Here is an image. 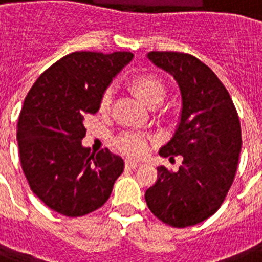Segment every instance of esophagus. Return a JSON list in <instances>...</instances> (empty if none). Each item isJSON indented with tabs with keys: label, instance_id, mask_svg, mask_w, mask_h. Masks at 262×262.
Here are the masks:
<instances>
[{
	"label": "esophagus",
	"instance_id": "34e87169",
	"mask_svg": "<svg viewBox=\"0 0 262 262\" xmlns=\"http://www.w3.org/2000/svg\"><path fill=\"white\" fill-rule=\"evenodd\" d=\"M125 166H126L127 168H132V170H135V168L139 167L140 163H137V162H133V160H126V162H125Z\"/></svg>",
	"mask_w": 262,
	"mask_h": 262
}]
</instances>
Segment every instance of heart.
<instances>
[{
    "label": "heart",
    "instance_id": "obj_1",
    "mask_svg": "<svg viewBox=\"0 0 262 262\" xmlns=\"http://www.w3.org/2000/svg\"><path fill=\"white\" fill-rule=\"evenodd\" d=\"M133 94L143 100L147 106L156 107L163 102L167 95V88L163 80L151 73H143L133 77L129 83ZM113 103V91L108 88L100 98V110L107 111ZM117 147L127 156H141L147 151V139L139 133H122L117 139Z\"/></svg>",
    "mask_w": 262,
    "mask_h": 262
}]
</instances>
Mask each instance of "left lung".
<instances>
[{
  "label": "left lung",
  "instance_id": "1",
  "mask_svg": "<svg viewBox=\"0 0 262 262\" xmlns=\"http://www.w3.org/2000/svg\"><path fill=\"white\" fill-rule=\"evenodd\" d=\"M148 59L177 80L182 96L179 125L159 155L183 160L175 172L158 167L145 201L163 223L189 227L213 215L234 182L242 147L239 118L223 83L199 58L151 51Z\"/></svg>",
  "mask_w": 262,
  "mask_h": 262
}]
</instances>
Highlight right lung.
<instances>
[{
	"label": "right lung",
	"mask_w": 262,
	"mask_h": 262,
	"mask_svg": "<svg viewBox=\"0 0 262 262\" xmlns=\"http://www.w3.org/2000/svg\"><path fill=\"white\" fill-rule=\"evenodd\" d=\"M129 51H76L39 76L26 96L17 123L20 163L31 190L53 211L69 217L96 211L111 194L123 160L108 149L81 145L87 115L130 62Z\"/></svg>",
	"instance_id": "right-lung-1"
}]
</instances>
